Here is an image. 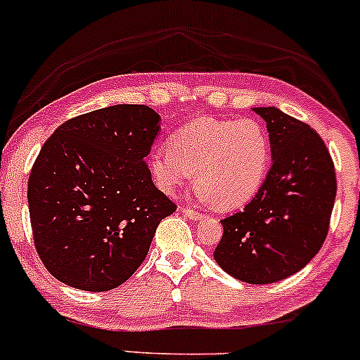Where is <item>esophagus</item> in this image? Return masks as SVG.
Wrapping results in <instances>:
<instances>
[{"label":"esophagus","instance_id":"34e87169","mask_svg":"<svg viewBox=\"0 0 360 360\" xmlns=\"http://www.w3.org/2000/svg\"><path fill=\"white\" fill-rule=\"evenodd\" d=\"M184 214H185V216L191 217V219H193V221L202 219V217H204V214L199 212L197 209H193V207H184Z\"/></svg>","mask_w":360,"mask_h":360}]
</instances>
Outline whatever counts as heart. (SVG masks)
<instances>
[{"label":"heart","instance_id":"heart-1","mask_svg":"<svg viewBox=\"0 0 360 360\" xmlns=\"http://www.w3.org/2000/svg\"><path fill=\"white\" fill-rule=\"evenodd\" d=\"M272 161L265 127L255 119L200 117L151 153L149 169L163 192L191 179L197 195L221 211L243 207L264 185Z\"/></svg>","mask_w":360,"mask_h":360}]
</instances>
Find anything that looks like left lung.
Here are the masks:
<instances>
[{"mask_svg": "<svg viewBox=\"0 0 360 360\" xmlns=\"http://www.w3.org/2000/svg\"><path fill=\"white\" fill-rule=\"evenodd\" d=\"M267 122L272 168L241 212L221 219L214 258L229 276L272 284L300 272L320 252L330 228L337 176L314 129L276 107L253 108Z\"/></svg>", "mask_w": 360, "mask_h": 360, "instance_id": "8db88e82", "label": "left lung"}]
</instances>
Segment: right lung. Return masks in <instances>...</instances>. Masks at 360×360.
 <instances>
[{
  "label": "right lung",
  "instance_id": "right-lung-1",
  "mask_svg": "<svg viewBox=\"0 0 360 360\" xmlns=\"http://www.w3.org/2000/svg\"><path fill=\"white\" fill-rule=\"evenodd\" d=\"M158 122L146 105H114L72 117L44 143L28 212L37 255L58 281L93 292L124 284L176 211L144 161Z\"/></svg>",
  "mask_w": 360,
  "mask_h": 360
}]
</instances>
